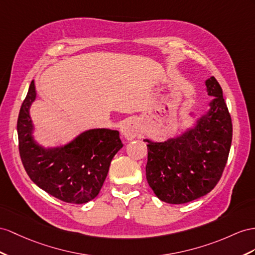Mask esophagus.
Masks as SVG:
<instances>
[{
  "label": "esophagus",
  "instance_id": "34e87169",
  "mask_svg": "<svg viewBox=\"0 0 255 255\" xmlns=\"http://www.w3.org/2000/svg\"><path fill=\"white\" fill-rule=\"evenodd\" d=\"M122 134L125 136L126 140H132L136 135L140 134L139 123L134 120L127 121L121 128Z\"/></svg>",
  "mask_w": 255,
  "mask_h": 255
}]
</instances>
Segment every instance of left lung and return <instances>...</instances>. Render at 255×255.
Wrapping results in <instances>:
<instances>
[{
  "instance_id": "left-lung-1",
  "label": "left lung",
  "mask_w": 255,
  "mask_h": 255,
  "mask_svg": "<svg viewBox=\"0 0 255 255\" xmlns=\"http://www.w3.org/2000/svg\"><path fill=\"white\" fill-rule=\"evenodd\" d=\"M206 86L214 100L195 130L162 143L144 140L148 143L147 183L168 204H185L211 192L226 166L233 138L232 117L215 77L209 78Z\"/></svg>"
}]
</instances>
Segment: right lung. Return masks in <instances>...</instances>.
<instances>
[{
  "label": "right lung",
  "instance_id": "right-lung-1",
  "mask_svg": "<svg viewBox=\"0 0 255 255\" xmlns=\"http://www.w3.org/2000/svg\"><path fill=\"white\" fill-rule=\"evenodd\" d=\"M35 99L32 81L17 121L19 154L30 179L46 193L70 204H84L99 194L114 155L123 146L117 130L93 129L62 148L45 149L31 135L29 109Z\"/></svg>",
  "mask_w": 255,
  "mask_h": 255
}]
</instances>
